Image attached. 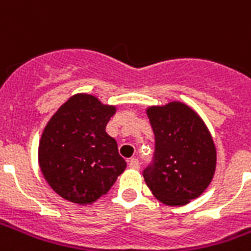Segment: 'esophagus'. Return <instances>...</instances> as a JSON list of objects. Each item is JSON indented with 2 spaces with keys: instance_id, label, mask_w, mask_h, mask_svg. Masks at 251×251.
Instances as JSON below:
<instances>
[{
  "instance_id": "1",
  "label": "esophagus",
  "mask_w": 251,
  "mask_h": 251,
  "mask_svg": "<svg viewBox=\"0 0 251 251\" xmlns=\"http://www.w3.org/2000/svg\"><path fill=\"white\" fill-rule=\"evenodd\" d=\"M129 167L131 169H140V163H138V160L137 158H130L129 160Z\"/></svg>"
}]
</instances>
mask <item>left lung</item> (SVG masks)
<instances>
[{"label": "left lung", "instance_id": "obj_1", "mask_svg": "<svg viewBox=\"0 0 251 251\" xmlns=\"http://www.w3.org/2000/svg\"><path fill=\"white\" fill-rule=\"evenodd\" d=\"M156 140L154 164L144 171L153 196L167 205H185L212 181L216 148L208 127L180 100L147 107Z\"/></svg>", "mask_w": 251, "mask_h": 251}]
</instances>
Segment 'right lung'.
I'll return each mask as SVG.
<instances>
[{
  "label": "right lung",
  "instance_id": "1",
  "mask_svg": "<svg viewBox=\"0 0 251 251\" xmlns=\"http://www.w3.org/2000/svg\"><path fill=\"white\" fill-rule=\"evenodd\" d=\"M115 111L114 104L79 93L48 121L39 142V167L63 199L93 204L125 171L126 161L118 154L117 141L106 133Z\"/></svg>",
  "mask_w": 251,
  "mask_h": 251
}]
</instances>
